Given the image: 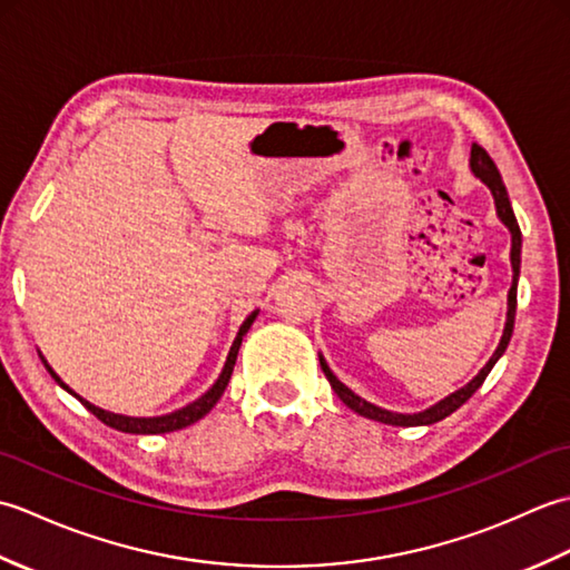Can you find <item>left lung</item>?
<instances>
[{"instance_id": "1", "label": "left lung", "mask_w": 570, "mask_h": 570, "mask_svg": "<svg viewBox=\"0 0 570 570\" xmlns=\"http://www.w3.org/2000/svg\"><path fill=\"white\" fill-rule=\"evenodd\" d=\"M470 168H472V174H475L482 180V184H485L492 190L494 208H498V217L507 225V229H510V233H512V254H510V257H512V272L514 274H512L510 296H507V323H504L502 341H500L498 350H494V355L488 360V365L482 367L465 386H460L458 392L448 394L445 399H441V402L433 404L431 409L419 411V414H396V411H386V409H380V406L365 402V399L357 396L353 390H347V386L331 372L328 362L323 360V355H318L321 357V370L325 372V377H328L335 394L341 396V402L345 406L357 411L360 416L372 419V421H380V423H390V426H431V423H435V421H443L445 416H451L455 409L463 406L468 399L480 390L482 382H485V377L490 374V370L494 367V362H498L504 355L507 345H510V337H512V331H514V313H517L519 264H522V229H519V225H517L512 203H510V196H507V188L502 184V176L498 171V166H494V161L490 159V154L482 149L480 144H472V149H470Z\"/></svg>"}]
</instances>
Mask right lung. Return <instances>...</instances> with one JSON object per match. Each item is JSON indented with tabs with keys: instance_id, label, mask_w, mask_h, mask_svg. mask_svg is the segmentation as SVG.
<instances>
[{
	"instance_id": "obj_1",
	"label": "right lung",
	"mask_w": 570,
	"mask_h": 570,
	"mask_svg": "<svg viewBox=\"0 0 570 570\" xmlns=\"http://www.w3.org/2000/svg\"><path fill=\"white\" fill-rule=\"evenodd\" d=\"M257 313L259 311H252L249 316H247V321L239 325V333H237V337H235V343H233V347H229V355H227V360H225V367H223V372H220V377H217V382L210 386L208 392H205L200 399H196V402L193 404H188V406H184V409H178V411H174V414H166V416H149V419H137V416H122V414H112V411H105V409H100V406H95V404H90V402H85L82 396H78L76 392L70 390V386L58 377V374L46 365V360H43V365H46V370L51 372V377L63 386L66 392H70L72 396L76 399H80V404L90 411V414H95L98 416L102 423H107V426L110 429H117V431H125V433H137V435H151V433H171V431H178V429H186V426H190V423H196V421H200L205 414H208V411L217 404V399L223 396V392H225V386H227V382H229V374H233V367H235V360H237V353H239V345H242V337L247 335V331H249V325L254 323V318H257Z\"/></svg>"
}]
</instances>
